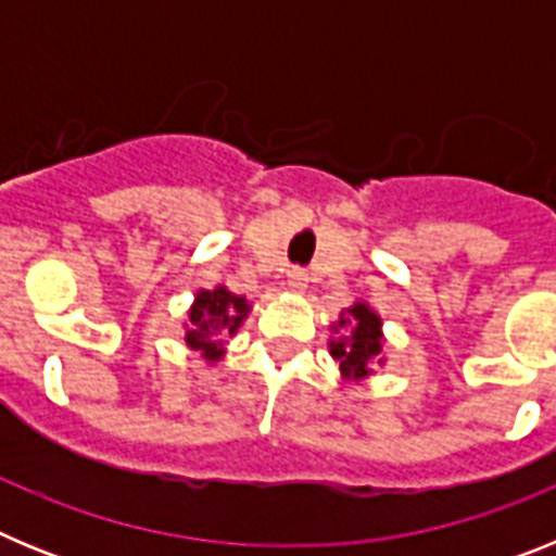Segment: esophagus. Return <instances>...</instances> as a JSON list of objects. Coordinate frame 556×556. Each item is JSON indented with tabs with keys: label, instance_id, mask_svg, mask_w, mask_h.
I'll use <instances>...</instances> for the list:
<instances>
[{
	"label": "esophagus",
	"instance_id": "34e87169",
	"mask_svg": "<svg viewBox=\"0 0 556 556\" xmlns=\"http://www.w3.org/2000/svg\"><path fill=\"white\" fill-rule=\"evenodd\" d=\"M287 287L292 289V292H303V289L308 287V273L301 267H292L287 273Z\"/></svg>",
	"mask_w": 556,
	"mask_h": 556
}]
</instances>
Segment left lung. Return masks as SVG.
Wrapping results in <instances>:
<instances>
[{"instance_id": "1", "label": "left lung", "mask_w": 556, "mask_h": 556, "mask_svg": "<svg viewBox=\"0 0 556 556\" xmlns=\"http://www.w3.org/2000/svg\"><path fill=\"white\" fill-rule=\"evenodd\" d=\"M353 337L348 342H333L331 353L339 362V370L345 376L362 378L367 376V362L381 353V320L367 306H353ZM345 326V320H339V328Z\"/></svg>"}]
</instances>
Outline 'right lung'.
<instances>
[{
    "instance_id": "1",
    "label": "right lung",
    "mask_w": 556,
    "mask_h": 556,
    "mask_svg": "<svg viewBox=\"0 0 556 556\" xmlns=\"http://www.w3.org/2000/svg\"><path fill=\"white\" fill-rule=\"evenodd\" d=\"M244 312H248V303L244 298H233L228 289H214V292H200L198 303L191 308L189 320L191 331L186 333V342H189L194 351L203 353L205 358L223 356V342H219V333H233L236 326L242 323Z\"/></svg>"
}]
</instances>
